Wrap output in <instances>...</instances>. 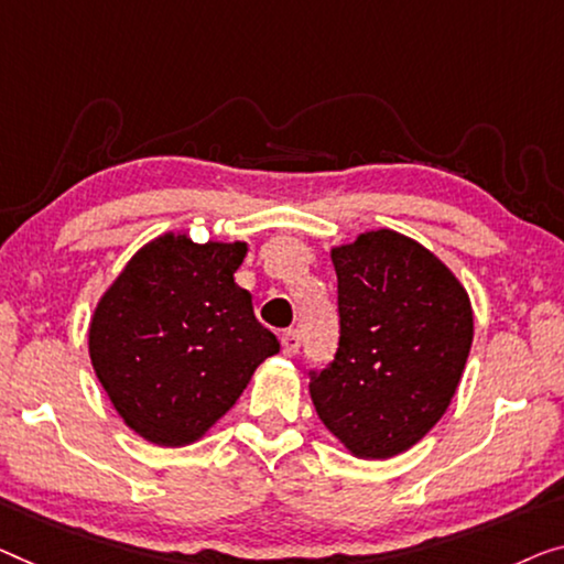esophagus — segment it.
I'll list each match as a JSON object with an SVG mask.
<instances>
[{
	"label": "esophagus",
	"mask_w": 564,
	"mask_h": 564,
	"mask_svg": "<svg viewBox=\"0 0 564 564\" xmlns=\"http://www.w3.org/2000/svg\"><path fill=\"white\" fill-rule=\"evenodd\" d=\"M281 347H283V355L285 357H293L299 355L301 349V332L299 329H289L281 336Z\"/></svg>",
	"instance_id": "1"
}]
</instances>
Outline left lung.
<instances>
[{
    "instance_id": "left-lung-1",
    "label": "left lung",
    "mask_w": 564,
    "mask_h": 564,
    "mask_svg": "<svg viewBox=\"0 0 564 564\" xmlns=\"http://www.w3.org/2000/svg\"><path fill=\"white\" fill-rule=\"evenodd\" d=\"M339 347L311 369L322 423L359 458H392L438 423L464 375L474 311L431 250L394 230L332 250Z\"/></svg>"
}]
</instances>
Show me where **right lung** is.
<instances>
[{"label": "right lung", "mask_w": 564, "mask_h": 564, "mask_svg": "<svg viewBox=\"0 0 564 564\" xmlns=\"http://www.w3.org/2000/svg\"><path fill=\"white\" fill-rule=\"evenodd\" d=\"M246 242L166 232L129 260L90 318V362L123 423L156 445L202 438L281 349L232 273Z\"/></svg>", "instance_id": "obj_1"}]
</instances>
